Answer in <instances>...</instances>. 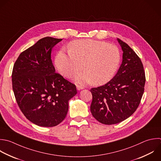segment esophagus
I'll use <instances>...</instances> for the list:
<instances>
[{
	"mask_svg": "<svg viewBox=\"0 0 161 161\" xmlns=\"http://www.w3.org/2000/svg\"><path fill=\"white\" fill-rule=\"evenodd\" d=\"M77 90H81V89H84V87H83L82 86H80V85L77 84Z\"/></svg>",
	"mask_w": 161,
	"mask_h": 161,
	"instance_id": "esophagus-1",
	"label": "esophagus"
}]
</instances>
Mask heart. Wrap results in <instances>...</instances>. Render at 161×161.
<instances>
[{
	"mask_svg": "<svg viewBox=\"0 0 161 161\" xmlns=\"http://www.w3.org/2000/svg\"><path fill=\"white\" fill-rule=\"evenodd\" d=\"M121 61L120 50L117 46L103 41L79 40L69 45V52L60 51L55 58L58 71L70 79L77 74L76 82H93L102 85L109 82L117 72Z\"/></svg>",
	"mask_w": 161,
	"mask_h": 161,
	"instance_id": "1",
	"label": "heart"
}]
</instances>
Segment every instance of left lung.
Instances as JSON below:
<instances>
[{"mask_svg": "<svg viewBox=\"0 0 161 161\" xmlns=\"http://www.w3.org/2000/svg\"><path fill=\"white\" fill-rule=\"evenodd\" d=\"M123 60L114 77L106 84L92 88L91 111L99 122L105 125L120 123L138 107L144 92L145 74L142 62L126 43L118 38Z\"/></svg>", "mask_w": 161, "mask_h": 161, "instance_id": "8db88e82", "label": "left lung"}]
</instances>
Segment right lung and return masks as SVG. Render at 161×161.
<instances>
[{"mask_svg": "<svg viewBox=\"0 0 161 161\" xmlns=\"http://www.w3.org/2000/svg\"><path fill=\"white\" fill-rule=\"evenodd\" d=\"M62 39L45 37L23 52L15 62L12 83L17 103L34 124L52 127L60 123L69 101L77 92L75 84L55 72L51 58L53 47Z\"/></svg>", "mask_w": 161, "mask_h": 161, "instance_id": "add662e5", "label": "right lung"}]
</instances>
